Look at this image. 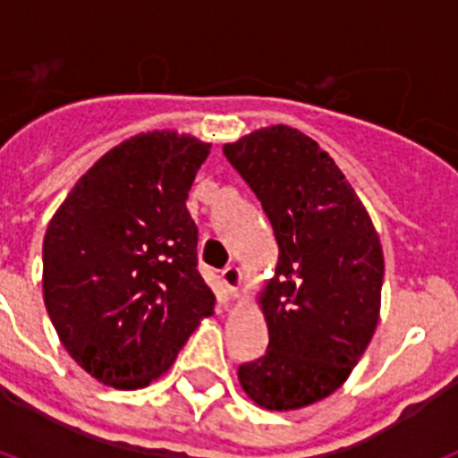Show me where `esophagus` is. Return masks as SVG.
Masks as SVG:
<instances>
[{
	"label": "esophagus",
	"mask_w": 458,
	"mask_h": 458,
	"mask_svg": "<svg viewBox=\"0 0 458 458\" xmlns=\"http://www.w3.org/2000/svg\"><path fill=\"white\" fill-rule=\"evenodd\" d=\"M220 279H222V284H225V289L229 291V295L238 293V286H241L242 275H241V270L236 268V266H226V268L222 270Z\"/></svg>",
	"instance_id": "obj_1"
}]
</instances>
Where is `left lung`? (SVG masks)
Segmentation results:
<instances>
[{
	"mask_svg": "<svg viewBox=\"0 0 458 458\" xmlns=\"http://www.w3.org/2000/svg\"><path fill=\"white\" fill-rule=\"evenodd\" d=\"M273 225L279 257L259 295L268 351L238 367L257 406L295 411L333 394L374 337L383 250L342 169L311 137L270 125L222 147Z\"/></svg>",
	"mask_w": 458,
	"mask_h": 458,
	"instance_id": "obj_1",
	"label": "left lung"
}]
</instances>
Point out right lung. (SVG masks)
I'll list each match as a JSON object with an SVG mask.
<instances>
[{"label":"right lung","mask_w":458,"mask_h":458,"mask_svg":"<svg viewBox=\"0 0 458 458\" xmlns=\"http://www.w3.org/2000/svg\"><path fill=\"white\" fill-rule=\"evenodd\" d=\"M210 144L141 132L93 165L43 238V298L64 349L121 390L172 367L216 295L197 270L185 199Z\"/></svg>","instance_id":"right-lung-1"}]
</instances>
